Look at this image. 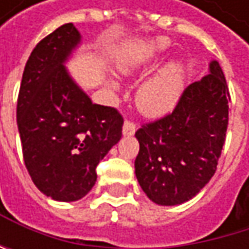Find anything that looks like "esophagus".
<instances>
[{"instance_id": "1", "label": "esophagus", "mask_w": 249, "mask_h": 249, "mask_svg": "<svg viewBox=\"0 0 249 249\" xmlns=\"http://www.w3.org/2000/svg\"><path fill=\"white\" fill-rule=\"evenodd\" d=\"M135 129H137V125L134 121H131V120H125L124 126H123V132H124V135H132L134 132H135Z\"/></svg>"}]
</instances>
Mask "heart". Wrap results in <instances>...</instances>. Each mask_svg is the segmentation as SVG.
I'll return each instance as SVG.
<instances>
[{
	"instance_id": "obj_1",
	"label": "heart",
	"mask_w": 249,
	"mask_h": 249,
	"mask_svg": "<svg viewBox=\"0 0 249 249\" xmlns=\"http://www.w3.org/2000/svg\"><path fill=\"white\" fill-rule=\"evenodd\" d=\"M166 49L167 40L164 38L150 43L142 52L125 62L121 66L123 73H132L151 66ZM181 89L183 68L180 63L172 62L141 85L137 93V104L144 114L150 117H160L173 109L180 98Z\"/></svg>"
}]
</instances>
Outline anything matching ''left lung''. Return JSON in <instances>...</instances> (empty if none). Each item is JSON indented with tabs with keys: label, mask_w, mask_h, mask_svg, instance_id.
I'll return each mask as SVG.
<instances>
[{
	"label": "left lung",
	"mask_w": 249,
	"mask_h": 249,
	"mask_svg": "<svg viewBox=\"0 0 249 249\" xmlns=\"http://www.w3.org/2000/svg\"><path fill=\"white\" fill-rule=\"evenodd\" d=\"M209 69V75L183 90L170 114L135 132L140 142L135 176L157 205L190 200L216 172L231 95L219 63L212 62Z\"/></svg>",
	"instance_id": "1"
}]
</instances>
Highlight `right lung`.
<instances>
[{"mask_svg":"<svg viewBox=\"0 0 249 249\" xmlns=\"http://www.w3.org/2000/svg\"><path fill=\"white\" fill-rule=\"evenodd\" d=\"M80 41L72 23L37 43L25 63L17 99L24 164L33 183L60 202L82 199L96 166L123 137L118 109L92 104L63 63Z\"/></svg>","mask_w":249,"mask_h":249,"instance_id":"1","label":"right lung"}]
</instances>
